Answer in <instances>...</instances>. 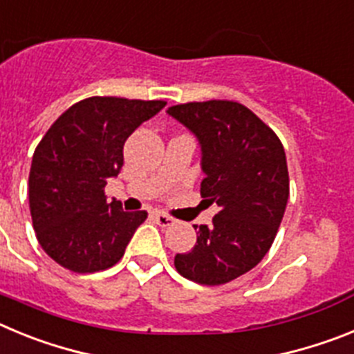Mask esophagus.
<instances>
[{"instance_id":"1","label":"esophagus","mask_w":354,"mask_h":354,"mask_svg":"<svg viewBox=\"0 0 354 354\" xmlns=\"http://www.w3.org/2000/svg\"><path fill=\"white\" fill-rule=\"evenodd\" d=\"M154 220L158 221L161 227H170V225L174 223V218H171V216H168V214H165V212H161V211L154 212Z\"/></svg>"}]
</instances>
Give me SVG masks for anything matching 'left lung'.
<instances>
[{
  "label": "left lung",
  "mask_w": 354,
  "mask_h": 354,
  "mask_svg": "<svg viewBox=\"0 0 354 354\" xmlns=\"http://www.w3.org/2000/svg\"><path fill=\"white\" fill-rule=\"evenodd\" d=\"M202 150L200 195L220 207L211 225H193L196 245L175 255V270L202 286H221L264 259L289 198L286 150L271 127L234 101L168 108Z\"/></svg>",
  "instance_id": "1"
}]
</instances>
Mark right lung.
Returning <instances> with one entry per match:
<instances>
[{
    "label": "right lung",
    "instance_id": "1",
    "mask_svg": "<svg viewBox=\"0 0 354 354\" xmlns=\"http://www.w3.org/2000/svg\"><path fill=\"white\" fill-rule=\"evenodd\" d=\"M165 101L88 97L56 118L30 170V212L44 252L65 270L95 273L122 259L145 211L108 202L104 186L124 165V143Z\"/></svg>",
    "mask_w": 354,
    "mask_h": 354
}]
</instances>
